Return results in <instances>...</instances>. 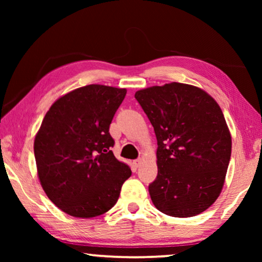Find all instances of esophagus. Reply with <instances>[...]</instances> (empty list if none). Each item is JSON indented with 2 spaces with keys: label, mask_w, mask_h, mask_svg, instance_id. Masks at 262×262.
I'll return each mask as SVG.
<instances>
[{
  "label": "esophagus",
  "mask_w": 262,
  "mask_h": 262,
  "mask_svg": "<svg viewBox=\"0 0 262 262\" xmlns=\"http://www.w3.org/2000/svg\"><path fill=\"white\" fill-rule=\"evenodd\" d=\"M133 164H134L135 167H139L140 164H141V159H140V158H139V159H135V161L133 162Z\"/></svg>",
  "instance_id": "34e87169"
}]
</instances>
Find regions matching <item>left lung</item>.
<instances>
[{
    "label": "left lung",
    "mask_w": 262,
    "mask_h": 262,
    "mask_svg": "<svg viewBox=\"0 0 262 262\" xmlns=\"http://www.w3.org/2000/svg\"><path fill=\"white\" fill-rule=\"evenodd\" d=\"M157 139L158 174L149 194L159 211L192 217L216 201L231 157V135L214 98L196 86L170 83L137 91Z\"/></svg>",
    "instance_id": "obj_1"
}]
</instances>
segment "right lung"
<instances>
[{"instance_id":"obj_1","label":"right lung","mask_w":262,"mask_h":262,"mask_svg":"<svg viewBox=\"0 0 262 262\" xmlns=\"http://www.w3.org/2000/svg\"><path fill=\"white\" fill-rule=\"evenodd\" d=\"M126 89L90 84L57 99L34 140L40 184L66 214L99 216L117 203L130 168L111 149L110 125Z\"/></svg>"}]
</instances>
